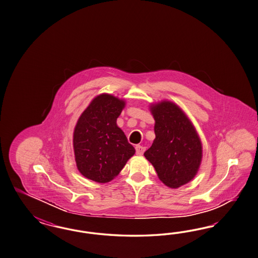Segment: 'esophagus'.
Returning <instances> with one entry per match:
<instances>
[{
  "label": "esophagus",
  "instance_id": "obj_1",
  "mask_svg": "<svg viewBox=\"0 0 258 258\" xmlns=\"http://www.w3.org/2000/svg\"><path fill=\"white\" fill-rule=\"evenodd\" d=\"M135 149H136V154H137V155H143L144 152H145V150H146V149H145L144 147L140 146V145H137V146L135 147Z\"/></svg>",
  "mask_w": 258,
  "mask_h": 258
}]
</instances>
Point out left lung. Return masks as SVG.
Returning a JSON list of instances; mask_svg holds the SVG:
<instances>
[{
	"instance_id": "8db88e82",
	"label": "left lung",
	"mask_w": 258,
	"mask_h": 258,
	"mask_svg": "<svg viewBox=\"0 0 258 258\" xmlns=\"http://www.w3.org/2000/svg\"><path fill=\"white\" fill-rule=\"evenodd\" d=\"M155 120V139L144 155L166 186L179 188L195 178L203 159V144L185 112L174 102L149 106Z\"/></svg>"
}]
</instances>
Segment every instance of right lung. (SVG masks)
I'll return each mask as SVG.
<instances>
[{
	"instance_id": "obj_1",
	"label": "right lung",
	"mask_w": 258,
	"mask_h": 258,
	"mask_svg": "<svg viewBox=\"0 0 258 258\" xmlns=\"http://www.w3.org/2000/svg\"><path fill=\"white\" fill-rule=\"evenodd\" d=\"M125 101L109 94L95 96L78 118L73 147L78 171L99 183L113 180L135 154L117 118Z\"/></svg>"
}]
</instances>
